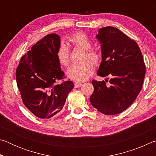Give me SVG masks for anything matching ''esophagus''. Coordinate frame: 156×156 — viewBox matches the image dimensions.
Segmentation results:
<instances>
[{
	"instance_id": "1",
	"label": "esophagus",
	"mask_w": 156,
	"mask_h": 156,
	"mask_svg": "<svg viewBox=\"0 0 156 156\" xmlns=\"http://www.w3.org/2000/svg\"><path fill=\"white\" fill-rule=\"evenodd\" d=\"M74 84H75V87H76V88L80 87H81V86H82V83H78V82H76Z\"/></svg>"
}]
</instances>
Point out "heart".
Listing matches in <instances>:
<instances>
[{"mask_svg": "<svg viewBox=\"0 0 156 156\" xmlns=\"http://www.w3.org/2000/svg\"><path fill=\"white\" fill-rule=\"evenodd\" d=\"M69 41L76 47H79L84 50L82 61L73 63L67 70V76L71 80L76 82H83L90 77L93 73V66L89 60L94 65L99 62L101 54L94 49H91V43L85 34L75 33L69 36ZM57 58L62 65L67 66L70 60L69 49L65 43H61L57 50Z\"/></svg>", "mask_w": 156, "mask_h": 156, "instance_id": "heart-1", "label": "heart"}]
</instances>
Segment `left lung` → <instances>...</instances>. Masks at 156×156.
<instances>
[{
    "instance_id": "obj_1",
    "label": "left lung",
    "mask_w": 156,
    "mask_h": 156,
    "mask_svg": "<svg viewBox=\"0 0 156 156\" xmlns=\"http://www.w3.org/2000/svg\"><path fill=\"white\" fill-rule=\"evenodd\" d=\"M96 38L102 51L97 74L109 76L111 79L109 84L104 80L91 81L94 91L90 102L103 114H118L135 101L143 84L146 67L136 42L118 29L100 28Z\"/></svg>"
}]
</instances>
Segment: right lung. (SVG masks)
I'll return each mask as SVG.
<instances>
[{"label": "right lung", "mask_w": 156, "mask_h": 156, "mask_svg": "<svg viewBox=\"0 0 156 156\" xmlns=\"http://www.w3.org/2000/svg\"><path fill=\"white\" fill-rule=\"evenodd\" d=\"M60 44L58 34H47L21 58L16 71L23 104L39 118L48 119L58 113L74 87L73 82L62 81L65 73L56 55Z\"/></svg>", "instance_id": "right-lung-1"}]
</instances>
